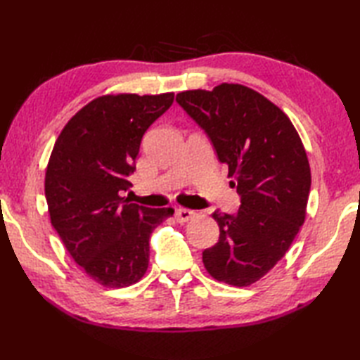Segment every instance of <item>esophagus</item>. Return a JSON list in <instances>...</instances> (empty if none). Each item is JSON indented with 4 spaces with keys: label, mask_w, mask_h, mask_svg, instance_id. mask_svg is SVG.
<instances>
[{
    "label": "esophagus",
    "mask_w": 360,
    "mask_h": 360,
    "mask_svg": "<svg viewBox=\"0 0 360 360\" xmlns=\"http://www.w3.org/2000/svg\"><path fill=\"white\" fill-rule=\"evenodd\" d=\"M196 213L193 210H188V209H176L174 212V218L178 223H187L188 219H192Z\"/></svg>",
    "instance_id": "obj_1"
}]
</instances>
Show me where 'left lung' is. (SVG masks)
I'll return each instance as SVG.
<instances>
[{
	"mask_svg": "<svg viewBox=\"0 0 360 360\" xmlns=\"http://www.w3.org/2000/svg\"><path fill=\"white\" fill-rule=\"evenodd\" d=\"M176 102L207 134L229 165L241 207L215 212L219 240L202 252L213 278L249 286L269 272L292 244L307 215L311 170L294 125L257 91L223 83L179 93Z\"/></svg>",
	"mask_w": 360,
	"mask_h": 360,
	"instance_id": "1",
	"label": "left lung"
}]
</instances>
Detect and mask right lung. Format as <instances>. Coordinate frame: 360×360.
I'll return each instance as SVG.
<instances>
[{"mask_svg": "<svg viewBox=\"0 0 360 360\" xmlns=\"http://www.w3.org/2000/svg\"><path fill=\"white\" fill-rule=\"evenodd\" d=\"M174 94L103 96L68 122L53 145L44 193L51 223L74 262L108 288L139 281L150 235L173 209H147L122 196L133 187L141 141Z\"/></svg>", "mask_w": 360, "mask_h": 360, "instance_id": "right-lung-1", "label": "right lung"}]
</instances>
